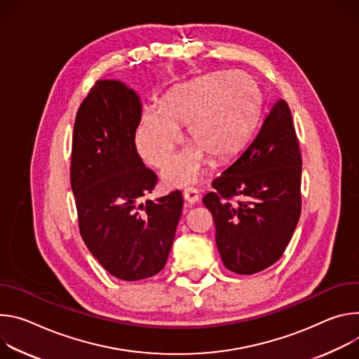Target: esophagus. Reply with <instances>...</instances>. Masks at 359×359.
Segmentation results:
<instances>
[{"label":"esophagus","mask_w":359,"mask_h":359,"mask_svg":"<svg viewBox=\"0 0 359 359\" xmlns=\"http://www.w3.org/2000/svg\"><path fill=\"white\" fill-rule=\"evenodd\" d=\"M184 195V200L189 204H195L198 201V198H200V194H198V189L194 188V187H188L184 189L182 192Z\"/></svg>","instance_id":"1"}]
</instances>
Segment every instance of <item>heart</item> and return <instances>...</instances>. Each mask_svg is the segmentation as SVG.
I'll return each mask as SVG.
<instances>
[{
	"mask_svg": "<svg viewBox=\"0 0 359 359\" xmlns=\"http://www.w3.org/2000/svg\"><path fill=\"white\" fill-rule=\"evenodd\" d=\"M264 105L259 86L243 71H215L171 90L161 107L144 109L135 133L140 154L151 165L161 167L181 140L187 126L194 142L163 170L171 187L200 178L208 155L217 161L243 148L252 134Z\"/></svg>",
	"mask_w": 359,
	"mask_h": 359,
	"instance_id": "1",
	"label": "heart"
}]
</instances>
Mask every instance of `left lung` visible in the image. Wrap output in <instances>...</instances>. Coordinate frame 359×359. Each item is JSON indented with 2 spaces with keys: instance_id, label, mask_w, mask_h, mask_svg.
<instances>
[{
  "instance_id": "left-lung-1",
  "label": "left lung",
  "mask_w": 359,
  "mask_h": 359,
  "mask_svg": "<svg viewBox=\"0 0 359 359\" xmlns=\"http://www.w3.org/2000/svg\"><path fill=\"white\" fill-rule=\"evenodd\" d=\"M302 159L288 104L278 100L250 142L203 198L224 265L241 275L280 259L301 215ZM238 197L233 205L229 200Z\"/></svg>"
}]
</instances>
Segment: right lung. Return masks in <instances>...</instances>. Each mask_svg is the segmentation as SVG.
Returning <instances> with one entry per match:
<instances>
[{
	"mask_svg": "<svg viewBox=\"0 0 359 359\" xmlns=\"http://www.w3.org/2000/svg\"><path fill=\"white\" fill-rule=\"evenodd\" d=\"M142 104L118 79H100L78 108L71 188L90 252L115 278L138 281L165 266L182 212L180 191L141 203L156 175L135 147Z\"/></svg>",
	"mask_w": 359,
	"mask_h": 359,
	"instance_id": "1",
	"label": "right lung"
}]
</instances>
